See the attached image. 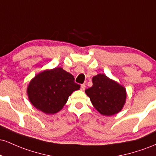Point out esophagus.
<instances>
[{"instance_id":"34e87169","label":"esophagus","mask_w":156,"mask_h":156,"mask_svg":"<svg viewBox=\"0 0 156 156\" xmlns=\"http://www.w3.org/2000/svg\"><path fill=\"white\" fill-rule=\"evenodd\" d=\"M86 89V84L83 83V84H81V86H80V89H81L82 91H84Z\"/></svg>"}]
</instances>
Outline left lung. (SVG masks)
<instances>
[{"mask_svg": "<svg viewBox=\"0 0 156 156\" xmlns=\"http://www.w3.org/2000/svg\"><path fill=\"white\" fill-rule=\"evenodd\" d=\"M93 85L86 89L93 106L101 114L112 116L120 112L126 99V91L122 86L104 74L93 77Z\"/></svg>", "mask_w": 156, "mask_h": 156, "instance_id": "obj_1", "label": "left lung"}]
</instances>
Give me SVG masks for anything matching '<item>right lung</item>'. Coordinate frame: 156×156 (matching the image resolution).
Listing matches in <instances>:
<instances>
[{
    "label": "right lung",
    "mask_w": 156,
    "mask_h": 156,
    "mask_svg": "<svg viewBox=\"0 0 156 156\" xmlns=\"http://www.w3.org/2000/svg\"><path fill=\"white\" fill-rule=\"evenodd\" d=\"M80 86L75 78L61 67L39 73L30 82L27 89L32 105L48 114L57 113L63 108L68 98Z\"/></svg>",
    "instance_id": "add662e5"
}]
</instances>
